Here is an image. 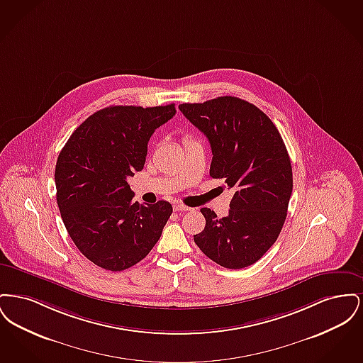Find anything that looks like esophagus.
<instances>
[{"instance_id":"34e87169","label":"esophagus","mask_w":363,"mask_h":363,"mask_svg":"<svg viewBox=\"0 0 363 363\" xmlns=\"http://www.w3.org/2000/svg\"><path fill=\"white\" fill-rule=\"evenodd\" d=\"M190 208L184 206V204H174V211H178V212H185V211H189Z\"/></svg>"}]
</instances>
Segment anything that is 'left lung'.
<instances>
[{
    "label": "left lung",
    "instance_id": "8db88e82",
    "mask_svg": "<svg viewBox=\"0 0 363 363\" xmlns=\"http://www.w3.org/2000/svg\"><path fill=\"white\" fill-rule=\"evenodd\" d=\"M178 107L207 136L209 175L234 190L225 218L201 208L206 227L194 242L225 268L249 267L275 243L287 216L293 169L284 141L267 114L235 96Z\"/></svg>",
    "mask_w": 363,
    "mask_h": 363
}]
</instances>
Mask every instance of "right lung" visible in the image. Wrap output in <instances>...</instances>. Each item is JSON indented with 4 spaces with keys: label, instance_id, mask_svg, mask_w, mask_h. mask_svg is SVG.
<instances>
[{
    "label": "right lung",
    "instance_id": "obj_1",
    "mask_svg": "<svg viewBox=\"0 0 363 363\" xmlns=\"http://www.w3.org/2000/svg\"><path fill=\"white\" fill-rule=\"evenodd\" d=\"M175 116L174 104L110 106L89 116L61 150L57 204L77 249L95 265L123 271L155 246L173 207L143 206L126 178L141 172L150 138Z\"/></svg>",
    "mask_w": 363,
    "mask_h": 363
}]
</instances>
